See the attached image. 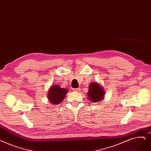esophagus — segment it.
I'll return each mask as SVG.
<instances>
[{"label": "esophagus", "mask_w": 151, "mask_h": 151, "mask_svg": "<svg viewBox=\"0 0 151 151\" xmlns=\"http://www.w3.org/2000/svg\"><path fill=\"white\" fill-rule=\"evenodd\" d=\"M73 91H76V92H80V88H74V89H73Z\"/></svg>", "instance_id": "1"}]
</instances>
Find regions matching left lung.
Here are the masks:
<instances>
[{
	"instance_id": "1",
	"label": "left lung",
	"mask_w": 151,
	"mask_h": 151,
	"mask_svg": "<svg viewBox=\"0 0 151 151\" xmlns=\"http://www.w3.org/2000/svg\"><path fill=\"white\" fill-rule=\"evenodd\" d=\"M88 97L91 101L97 102L104 99V91L97 83L90 84L88 91Z\"/></svg>"
}]
</instances>
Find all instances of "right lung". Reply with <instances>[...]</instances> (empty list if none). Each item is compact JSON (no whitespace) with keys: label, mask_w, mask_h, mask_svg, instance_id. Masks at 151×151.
Returning a JSON list of instances; mask_svg holds the SVG:
<instances>
[{"label":"right lung","mask_w":151,"mask_h":151,"mask_svg":"<svg viewBox=\"0 0 151 151\" xmlns=\"http://www.w3.org/2000/svg\"><path fill=\"white\" fill-rule=\"evenodd\" d=\"M68 93L67 89L60 88L58 85L52 86L48 93V99L52 104H59Z\"/></svg>","instance_id":"1"}]
</instances>
